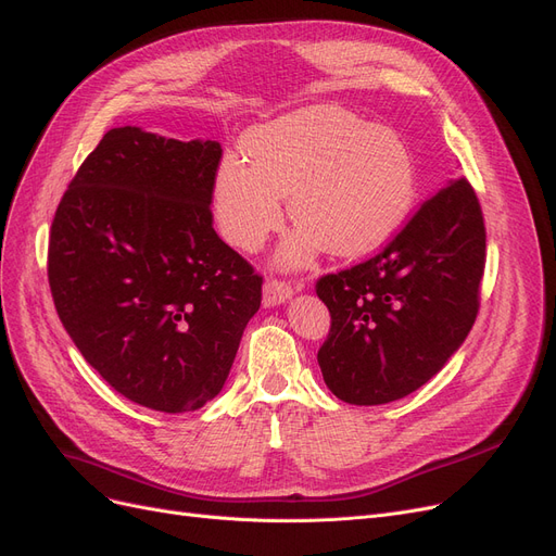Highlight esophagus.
<instances>
[{
    "label": "esophagus",
    "mask_w": 556,
    "mask_h": 556,
    "mask_svg": "<svg viewBox=\"0 0 556 556\" xmlns=\"http://www.w3.org/2000/svg\"><path fill=\"white\" fill-rule=\"evenodd\" d=\"M293 295V286L283 279L270 277L263 286V304L265 306H277Z\"/></svg>",
    "instance_id": "1"
}]
</instances>
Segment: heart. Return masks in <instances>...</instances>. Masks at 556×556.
I'll use <instances>...</instances> for the list:
<instances>
[{"mask_svg":"<svg viewBox=\"0 0 556 556\" xmlns=\"http://www.w3.org/2000/svg\"><path fill=\"white\" fill-rule=\"evenodd\" d=\"M244 160L226 155L215 174L213 208L222 236L254 252L281 224L289 197L300 233L283 247L286 265H302L318 247L362 256L392 236L413 211L417 160L392 128L368 126L337 105H314L256 128Z\"/></svg>","mask_w":556,"mask_h":556,"instance_id":"b5f03b06","label":"heart"}]
</instances>
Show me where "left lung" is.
Wrapping results in <instances>:
<instances>
[{
	"label": "left lung",
	"instance_id": "left-lung-1",
	"mask_svg": "<svg viewBox=\"0 0 556 556\" xmlns=\"http://www.w3.org/2000/svg\"><path fill=\"white\" fill-rule=\"evenodd\" d=\"M483 270L481 203L460 176L428 197L376 256L316 281L332 318L318 351L325 384L351 405L413 394L469 334Z\"/></svg>",
	"mask_w": 556,
	"mask_h": 556
}]
</instances>
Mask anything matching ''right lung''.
Segmentation results:
<instances>
[{
    "instance_id": "add662e5",
    "label": "right lung",
    "mask_w": 556,
    "mask_h": 556,
    "mask_svg": "<svg viewBox=\"0 0 556 556\" xmlns=\"http://www.w3.org/2000/svg\"><path fill=\"white\" fill-rule=\"evenodd\" d=\"M217 141L114 128L52 219L48 281L77 351L118 394L190 413L219 394L263 277L213 229Z\"/></svg>"
}]
</instances>
